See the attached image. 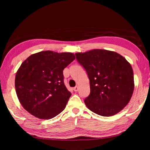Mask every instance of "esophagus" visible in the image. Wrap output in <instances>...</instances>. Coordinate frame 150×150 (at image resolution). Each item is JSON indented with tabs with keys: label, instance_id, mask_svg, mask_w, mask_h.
<instances>
[{
	"label": "esophagus",
	"instance_id": "obj_1",
	"mask_svg": "<svg viewBox=\"0 0 150 150\" xmlns=\"http://www.w3.org/2000/svg\"><path fill=\"white\" fill-rule=\"evenodd\" d=\"M79 90V86H76L75 87L73 88V91H77Z\"/></svg>",
	"mask_w": 150,
	"mask_h": 150
}]
</instances>
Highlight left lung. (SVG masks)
<instances>
[{"label":"left lung","mask_w":150,"mask_h":150,"mask_svg":"<svg viewBox=\"0 0 150 150\" xmlns=\"http://www.w3.org/2000/svg\"><path fill=\"white\" fill-rule=\"evenodd\" d=\"M75 55L90 79V94L84 99L86 106L101 116L119 113L128 104L134 90L131 64L120 54L106 50H92Z\"/></svg>","instance_id":"8db88e82"}]
</instances>
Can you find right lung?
<instances>
[{
	"label": "right lung",
	"mask_w": 150,
	"mask_h": 150,
	"mask_svg": "<svg viewBox=\"0 0 150 150\" xmlns=\"http://www.w3.org/2000/svg\"><path fill=\"white\" fill-rule=\"evenodd\" d=\"M75 59L72 53L43 51L21 64L15 76V90L28 112L50 119L65 109L71 93L64 83L63 70Z\"/></svg>",
	"instance_id": "add662e5"
}]
</instances>
